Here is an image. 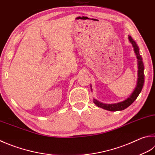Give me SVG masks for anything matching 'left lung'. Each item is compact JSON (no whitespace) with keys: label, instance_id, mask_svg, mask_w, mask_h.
<instances>
[{"label":"left lung","instance_id":"obj_1","mask_svg":"<svg viewBox=\"0 0 155 155\" xmlns=\"http://www.w3.org/2000/svg\"><path fill=\"white\" fill-rule=\"evenodd\" d=\"M129 40L130 42L132 43V45L134 47V52L136 54V57L138 59V82H137V86L136 87L135 90L133 92V93L129 98L126 100L121 102V103H116V104H103L102 103H100L98 101H96V99H94V104L98 106V107L103 108L104 109H106L108 110H110V111H117V110H124L125 109H126L130 105L132 104L134 101L136 100L138 97V95L140 94V93L141 92L142 87L144 86V63H143L141 55L140 54V52H139V48L138 45H136V42L134 41L133 38L131 36H129ZM91 87V91H92V86Z\"/></svg>","mask_w":155,"mask_h":155}]
</instances>
